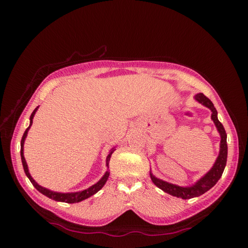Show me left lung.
<instances>
[{
	"label": "left lung",
	"instance_id": "left-lung-1",
	"mask_svg": "<svg viewBox=\"0 0 248 248\" xmlns=\"http://www.w3.org/2000/svg\"><path fill=\"white\" fill-rule=\"evenodd\" d=\"M195 99L197 102L203 105L207 108L211 110V119L213 123H215L217 132H219L221 137L220 141V151L219 155L216 159L215 164L211 167L208 173H205L202 177L197 180L194 185H190V186H178V185L171 184L169 182H165V180H162L152 174V171L150 170V177L152 179L155 186H157L159 189L163 191L167 192L169 195H171L174 197H177V198L182 199H190L195 198V197H199L203 195L204 192H207L209 189L215 186L217 183V180L221 178L222 174H223V170L226 165V158H228V144H226V132L224 130L223 124H222L219 119H217V111L216 107L213 106L211 100L202 93H199L195 96Z\"/></svg>",
	"mask_w": 248,
	"mask_h": 248
}]
</instances>
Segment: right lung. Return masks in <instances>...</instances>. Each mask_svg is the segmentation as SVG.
I'll list each match as a JSON object with an SVG mask.
<instances>
[{
    "label": "right lung",
    "mask_w": 248,
    "mask_h": 248,
    "mask_svg": "<svg viewBox=\"0 0 248 248\" xmlns=\"http://www.w3.org/2000/svg\"><path fill=\"white\" fill-rule=\"evenodd\" d=\"M39 108V106L37 107L35 110L32 111V114L31 115V118H29V127L26 129V131L24 132L23 134V138H22V141H20V157H22V163H23V167H24V171L25 174H26L27 177L29 178V180H31V184L33 185V187L36 188L37 190H38L39 192H41V194L47 196L48 198L52 199V200H56V201H60V202H68V203H75V202H79V201H83L85 200L87 198H90L91 196L95 195L96 192L99 191L100 189H102L103 186L105 184H106L107 179L109 177V161H110V157H111V154L115 152V148H112L110 151H109V153L107 155V158H106V166H107V170L106 173L104 174V176L102 178H100L97 183H96L95 185H93V186H91L87 188V189H84V190H81V191H77V192H58V191H52L50 189H47V188H45L43 186H40V185H38L36 183V180L33 179L31 177V173H29L28 170V165L26 163V159H25V156H24V143H25V140H26V137H27V133L29 131V129H31V124H32V119H33V116H35L37 109Z\"/></svg>",
    "instance_id": "right-lung-1"
}]
</instances>
